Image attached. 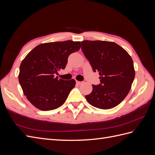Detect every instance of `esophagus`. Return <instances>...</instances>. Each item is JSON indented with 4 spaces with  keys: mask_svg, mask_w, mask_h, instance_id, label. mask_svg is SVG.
<instances>
[{
    "mask_svg": "<svg viewBox=\"0 0 155 155\" xmlns=\"http://www.w3.org/2000/svg\"><path fill=\"white\" fill-rule=\"evenodd\" d=\"M83 81H76V83L78 84V85H81V84L83 83Z\"/></svg>",
    "mask_w": 155,
    "mask_h": 155,
    "instance_id": "obj_1",
    "label": "esophagus"
}]
</instances>
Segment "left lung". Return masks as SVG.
Segmentation results:
<instances>
[{
    "instance_id": "left-lung-1",
    "label": "left lung",
    "mask_w": 155,
    "mask_h": 155,
    "mask_svg": "<svg viewBox=\"0 0 155 155\" xmlns=\"http://www.w3.org/2000/svg\"><path fill=\"white\" fill-rule=\"evenodd\" d=\"M81 49L94 72H99L100 76V85H92V92L85 96L87 101L101 109L119 105L129 94L135 76L130 55L110 41H83Z\"/></svg>"
}]
</instances>
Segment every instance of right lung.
I'll use <instances>...</instances> for the list:
<instances>
[{"instance_id":"add662e5","label":"right lung","mask_w":155,"mask_h":155,"mask_svg":"<svg viewBox=\"0 0 155 155\" xmlns=\"http://www.w3.org/2000/svg\"><path fill=\"white\" fill-rule=\"evenodd\" d=\"M80 48L79 41L42 43L22 61L18 81L28 100L37 109L54 110L66 101L76 81L58 79L54 74L64 69L69 55Z\"/></svg>"}]
</instances>
